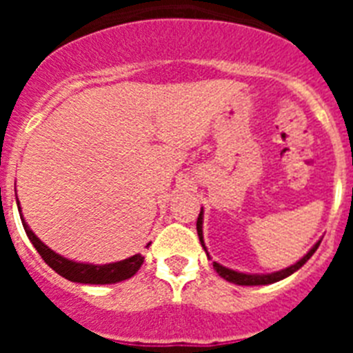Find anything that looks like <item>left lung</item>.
Returning <instances> with one entry per match:
<instances>
[{"instance_id": "obj_1", "label": "left lung", "mask_w": 353, "mask_h": 353, "mask_svg": "<svg viewBox=\"0 0 353 353\" xmlns=\"http://www.w3.org/2000/svg\"><path fill=\"white\" fill-rule=\"evenodd\" d=\"M196 230H198L199 242H201V245H203L205 252H207L208 260H210V254H208L207 248H205V240H203V208H201V212H199V215H198V221H196ZM320 242H322V240H318L316 244H314L313 248H311L310 251H307V254H305V256H302L301 260L297 261V263L290 265V267H286V269L277 270V272H272V274H244V272H236V270L228 269V267H223V265L217 263V261H212V263H214L215 272L219 274V276L223 277V279H226V281L233 283V285H242V286L272 285V283L281 281V279H285V277L292 276L293 272H297V270L301 269L302 265H304L305 261H307L311 256H313L314 251H316L318 245H320Z\"/></svg>"}]
</instances>
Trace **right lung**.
Listing matches in <instances>:
<instances>
[{
    "mask_svg": "<svg viewBox=\"0 0 353 353\" xmlns=\"http://www.w3.org/2000/svg\"><path fill=\"white\" fill-rule=\"evenodd\" d=\"M17 208L21 210L19 199ZM21 221H23L24 232H26L28 239L31 240V244L35 245V249L39 251L42 260L46 261L54 272H58L61 277H65V279H68V281L72 283H83V285H113V283L125 281V279H129V277H132L134 274L138 272L139 267H141L143 261H145V258H143L141 254H134V256L125 258V260L105 265L79 263V261L68 260V258H63L61 254H58V252H54L52 249H49L48 245L43 244L42 240H40L35 233L31 232L23 215H21ZM148 245H146V248H148Z\"/></svg>",
    "mask_w": 353,
    "mask_h": 353,
    "instance_id": "right-lung-1",
    "label": "right lung"
}]
</instances>
